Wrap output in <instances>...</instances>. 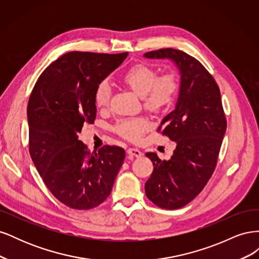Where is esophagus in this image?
Instances as JSON below:
<instances>
[{
	"label": "esophagus",
	"mask_w": 259,
	"mask_h": 259,
	"mask_svg": "<svg viewBox=\"0 0 259 259\" xmlns=\"http://www.w3.org/2000/svg\"><path fill=\"white\" fill-rule=\"evenodd\" d=\"M127 153L130 155H132V156H136V158H138V156H140V155L143 154L142 151L138 150L137 148H128L127 149Z\"/></svg>",
	"instance_id": "1"
}]
</instances>
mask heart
I'll use <instances>...</instances> for the list:
<instances>
[{
  "label": "heart",
  "instance_id": "1",
  "mask_svg": "<svg viewBox=\"0 0 259 259\" xmlns=\"http://www.w3.org/2000/svg\"><path fill=\"white\" fill-rule=\"evenodd\" d=\"M123 81L143 97L146 108L152 111H160L166 108L176 96L179 83L175 73L167 72L158 76L151 67L138 64L130 68L123 75ZM111 97V85L107 80L97 84L94 92V100L98 108L107 107ZM149 122L144 117L125 119L117 122V134L128 140H137L148 128Z\"/></svg>",
  "mask_w": 259,
  "mask_h": 259
}]
</instances>
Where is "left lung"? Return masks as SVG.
I'll list each match as a JSON object with an SVG mask.
<instances>
[{
	"label": "left lung",
	"mask_w": 259,
	"mask_h": 259,
	"mask_svg": "<svg viewBox=\"0 0 259 259\" xmlns=\"http://www.w3.org/2000/svg\"><path fill=\"white\" fill-rule=\"evenodd\" d=\"M144 57L169 59L180 75L175 109L159 126L176 148L167 161H161L156 153H146L153 171L145 185L147 198L155 205L176 209L197 197L216 167L227 128L221 92L201 62L182 51L162 49Z\"/></svg>",
	"instance_id": "left-lung-1"
}]
</instances>
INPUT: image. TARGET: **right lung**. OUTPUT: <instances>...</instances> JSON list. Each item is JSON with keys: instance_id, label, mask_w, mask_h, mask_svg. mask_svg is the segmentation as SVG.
Here are the masks:
<instances>
[{"instance_id": "right-lung-1", "label": "right lung", "mask_w": 259, "mask_h": 259, "mask_svg": "<svg viewBox=\"0 0 259 259\" xmlns=\"http://www.w3.org/2000/svg\"><path fill=\"white\" fill-rule=\"evenodd\" d=\"M128 53L70 52L38 77L28 103L31 159L53 195L74 209L101 204L111 193L125 151L104 146L91 153L79 140L96 117L94 92Z\"/></svg>"}]
</instances>
